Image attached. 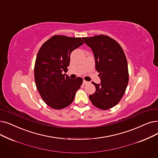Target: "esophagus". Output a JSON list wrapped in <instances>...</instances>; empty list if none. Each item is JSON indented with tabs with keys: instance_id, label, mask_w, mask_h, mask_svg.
<instances>
[{
	"instance_id": "1",
	"label": "esophagus",
	"mask_w": 158,
	"mask_h": 158,
	"mask_svg": "<svg viewBox=\"0 0 158 158\" xmlns=\"http://www.w3.org/2000/svg\"><path fill=\"white\" fill-rule=\"evenodd\" d=\"M88 83H89V82H88V81H86L85 80L83 81V85H86V84H88Z\"/></svg>"
}]
</instances>
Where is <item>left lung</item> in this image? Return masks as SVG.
Here are the masks:
<instances>
[{
    "label": "left lung",
    "mask_w": 158,
    "mask_h": 158,
    "mask_svg": "<svg viewBox=\"0 0 158 158\" xmlns=\"http://www.w3.org/2000/svg\"><path fill=\"white\" fill-rule=\"evenodd\" d=\"M83 39L94 53L95 69L101 80V84L92 82L96 90L89 99L95 106L105 110L117 105L125 92L128 83L127 58L119 44L107 35Z\"/></svg>",
    "instance_id": "left-lung-1"
}]
</instances>
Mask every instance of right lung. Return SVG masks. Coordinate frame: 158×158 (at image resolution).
<instances>
[{
	"instance_id": "add662e5",
	"label": "right lung",
	"mask_w": 158,
	"mask_h": 158,
	"mask_svg": "<svg viewBox=\"0 0 158 158\" xmlns=\"http://www.w3.org/2000/svg\"><path fill=\"white\" fill-rule=\"evenodd\" d=\"M84 44L79 37L54 35L39 49L34 67L35 85L41 98L50 107L60 110L69 106L83 79H70L67 72L73 50Z\"/></svg>"
}]
</instances>
